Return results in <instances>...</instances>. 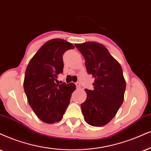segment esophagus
<instances>
[{
    "label": "esophagus",
    "instance_id": "esophagus-1",
    "mask_svg": "<svg viewBox=\"0 0 151 151\" xmlns=\"http://www.w3.org/2000/svg\"><path fill=\"white\" fill-rule=\"evenodd\" d=\"M76 86H77V88H81V84H80V83L79 82H77V83H76Z\"/></svg>",
    "mask_w": 151,
    "mask_h": 151
}]
</instances>
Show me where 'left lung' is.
I'll use <instances>...</instances> for the list:
<instances>
[{"label": "left lung", "instance_id": "8db88e82", "mask_svg": "<svg viewBox=\"0 0 151 151\" xmlns=\"http://www.w3.org/2000/svg\"><path fill=\"white\" fill-rule=\"evenodd\" d=\"M75 47L85 58L88 73L95 78L94 89H85L87 97L81 104L82 114L89 125L104 126L123 104L126 87L123 70L102 44L86 42L76 44Z\"/></svg>", "mask_w": 151, "mask_h": 151}]
</instances>
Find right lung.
Wrapping results in <instances>:
<instances>
[{"label":"right lung","instance_id":"right-lung-1","mask_svg":"<svg viewBox=\"0 0 151 151\" xmlns=\"http://www.w3.org/2000/svg\"><path fill=\"white\" fill-rule=\"evenodd\" d=\"M74 48L65 40H50L39 49L26 68L24 88L28 104L45 123L52 124L62 119L76 89L74 83H55L63 70V54Z\"/></svg>","mask_w":151,"mask_h":151}]
</instances>
